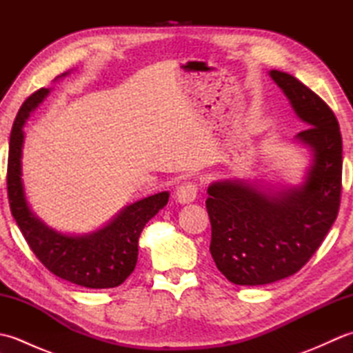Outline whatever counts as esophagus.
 Returning a JSON list of instances; mask_svg holds the SVG:
<instances>
[{
    "mask_svg": "<svg viewBox=\"0 0 353 353\" xmlns=\"http://www.w3.org/2000/svg\"><path fill=\"white\" fill-rule=\"evenodd\" d=\"M197 192H199V188H197L196 183H194V182H185V183H182L177 188V191H176V200L179 201V203H182V205L191 203V201L196 200Z\"/></svg>",
    "mask_w": 353,
    "mask_h": 353,
    "instance_id": "obj_1",
    "label": "esophagus"
}]
</instances>
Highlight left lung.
Segmentation results:
<instances>
[{
  "label": "left lung",
  "instance_id": "1",
  "mask_svg": "<svg viewBox=\"0 0 353 353\" xmlns=\"http://www.w3.org/2000/svg\"><path fill=\"white\" fill-rule=\"evenodd\" d=\"M270 77L306 129L296 134L311 153L305 182L264 190L247 181L209 185L206 209L216 268L235 285H265L297 273L323 243L340 209L343 141L331 108L287 72Z\"/></svg>",
  "mask_w": 353,
  "mask_h": 353
}]
</instances>
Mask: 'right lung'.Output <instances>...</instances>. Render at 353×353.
<instances>
[{
    "instance_id": "right-lung-1",
    "label": "right lung",
    "mask_w": 353,
    "mask_h": 353,
    "mask_svg": "<svg viewBox=\"0 0 353 353\" xmlns=\"http://www.w3.org/2000/svg\"><path fill=\"white\" fill-rule=\"evenodd\" d=\"M62 74L59 77H65ZM57 77V79H59ZM50 89L41 88L22 103L12 127L7 163V194L13 219L36 258L52 274L85 288H115L132 274L138 261V241L148 220L168 203L167 191L125 206L106 226L85 235H65L48 228L30 209L22 183V145L30 114Z\"/></svg>"
}]
</instances>
